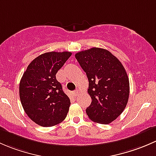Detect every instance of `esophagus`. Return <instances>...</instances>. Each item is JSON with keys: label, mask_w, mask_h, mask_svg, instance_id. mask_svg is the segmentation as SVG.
<instances>
[{"label": "esophagus", "mask_w": 156, "mask_h": 156, "mask_svg": "<svg viewBox=\"0 0 156 156\" xmlns=\"http://www.w3.org/2000/svg\"><path fill=\"white\" fill-rule=\"evenodd\" d=\"M79 94H80V89H76V91H74L73 92V95L74 96V97H76Z\"/></svg>", "instance_id": "1"}]
</instances>
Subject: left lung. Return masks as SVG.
Instances as JSON below:
<instances>
[{
    "instance_id": "obj_1",
    "label": "left lung",
    "mask_w": 156,
    "mask_h": 156,
    "mask_svg": "<svg viewBox=\"0 0 156 156\" xmlns=\"http://www.w3.org/2000/svg\"><path fill=\"white\" fill-rule=\"evenodd\" d=\"M89 80L91 103L86 109L94 122L109 124L126 108L129 97V80L120 61L108 50L91 48L75 55Z\"/></svg>"
}]
</instances>
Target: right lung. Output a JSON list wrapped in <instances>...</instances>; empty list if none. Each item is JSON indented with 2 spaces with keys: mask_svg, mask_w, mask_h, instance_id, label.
Instances as JSON below:
<instances>
[{
  "mask_svg": "<svg viewBox=\"0 0 156 156\" xmlns=\"http://www.w3.org/2000/svg\"><path fill=\"white\" fill-rule=\"evenodd\" d=\"M72 53L49 52L29 64L19 83V97L25 113L36 124L52 127L67 116L70 101L56 80V73Z\"/></svg>",
  "mask_w": 156,
  "mask_h": 156,
  "instance_id": "add662e5",
  "label": "right lung"
}]
</instances>
